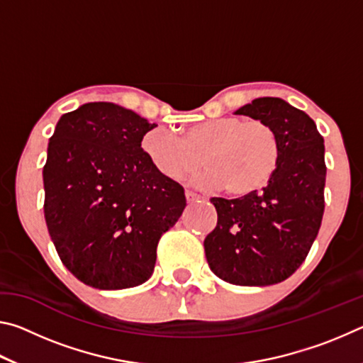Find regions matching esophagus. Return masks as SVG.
<instances>
[{
  "label": "esophagus",
  "mask_w": 363,
  "mask_h": 363,
  "mask_svg": "<svg viewBox=\"0 0 363 363\" xmlns=\"http://www.w3.org/2000/svg\"><path fill=\"white\" fill-rule=\"evenodd\" d=\"M186 199L189 203H194V201L200 200V195H196L195 192H192V190H186Z\"/></svg>",
  "instance_id": "obj_1"
}]
</instances>
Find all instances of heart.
I'll use <instances>...</instances> for the list:
<instances>
[{"mask_svg": "<svg viewBox=\"0 0 363 363\" xmlns=\"http://www.w3.org/2000/svg\"><path fill=\"white\" fill-rule=\"evenodd\" d=\"M145 157L160 174L182 179L201 167L200 184L223 187L232 196H248L267 186L281 158L277 131L262 120L220 116L194 123L182 134L168 128L143 139Z\"/></svg>", "mask_w": 363, "mask_h": 363, "instance_id": "b5f03b06", "label": "heart"}]
</instances>
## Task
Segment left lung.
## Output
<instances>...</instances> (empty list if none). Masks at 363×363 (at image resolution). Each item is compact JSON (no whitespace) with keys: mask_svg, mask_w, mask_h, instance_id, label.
Wrapping results in <instances>:
<instances>
[{"mask_svg":"<svg viewBox=\"0 0 363 363\" xmlns=\"http://www.w3.org/2000/svg\"><path fill=\"white\" fill-rule=\"evenodd\" d=\"M269 123L279 134L277 173L261 192L213 196L218 224L205 238L208 266L224 281L266 286L286 280L304 262L325 210V145L314 120L280 97H259L235 110Z\"/></svg>","mask_w":363,"mask_h":363,"instance_id":"left-lung-1","label":"left lung"}]
</instances>
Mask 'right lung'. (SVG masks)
<instances>
[{"label": "right lung", "instance_id": "1", "mask_svg": "<svg viewBox=\"0 0 363 363\" xmlns=\"http://www.w3.org/2000/svg\"><path fill=\"white\" fill-rule=\"evenodd\" d=\"M157 125L112 102L64 113L43 168L45 219L64 266L99 290L150 279L157 245L186 208L184 187L140 143Z\"/></svg>", "mask_w": 363, "mask_h": 363}]
</instances>
